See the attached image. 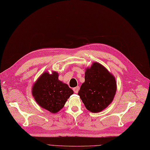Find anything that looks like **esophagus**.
<instances>
[{
	"label": "esophagus",
	"mask_w": 150,
	"mask_h": 150,
	"mask_svg": "<svg viewBox=\"0 0 150 150\" xmlns=\"http://www.w3.org/2000/svg\"><path fill=\"white\" fill-rule=\"evenodd\" d=\"M73 90H74V91L75 92V93H78V92L79 91V87H74V89H73Z\"/></svg>",
	"instance_id": "esophagus-1"
}]
</instances>
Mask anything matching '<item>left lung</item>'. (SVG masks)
<instances>
[{
    "label": "left lung",
    "mask_w": 150,
    "mask_h": 150,
    "mask_svg": "<svg viewBox=\"0 0 150 150\" xmlns=\"http://www.w3.org/2000/svg\"><path fill=\"white\" fill-rule=\"evenodd\" d=\"M116 91L115 76L102 64L94 62L86 68L85 82L78 94L88 110L98 113L111 104Z\"/></svg>",
    "instance_id": "left-lung-1"
}]
</instances>
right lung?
Returning <instances> with one entry per match:
<instances>
[{"mask_svg":"<svg viewBox=\"0 0 150 150\" xmlns=\"http://www.w3.org/2000/svg\"><path fill=\"white\" fill-rule=\"evenodd\" d=\"M32 92L38 105L52 113L62 109L67 99L74 94L67 84L59 80L56 71L51 74L47 71L43 73L34 83Z\"/></svg>","mask_w":150,"mask_h":150,"instance_id":"1","label":"right lung"}]
</instances>
